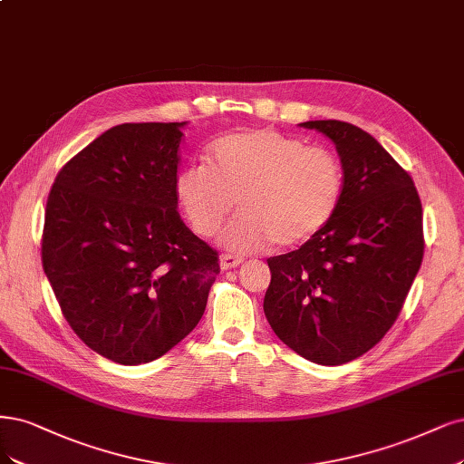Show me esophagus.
Listing matches in <instances>:
<instances>
[{
  "instance_id": "obj_1",
  "label": "esophagus",
  "mask_w": 464,
  "mask_h": 464,
  "mask_svg": "<svg viewBox=\"0 0 464 464\" xmlns=\"http://www.w3.org/2000/svg\"><path fill=\"white\" fill-rule=\"evenodd\" d=\"M244 263L242 257H237V255H232V253H225L220 255V268L222 270H230V268H236Z\"/></svg>"
}]
</instances>
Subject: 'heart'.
Here are the masks:
<instances>
[{"instance_id":"b5f03b06","label":"heart","mask_w":464,"mask_h":464,"mask_svg":"<svg viewBox=\"0 0 464 464\" xmlns=\"http://www.w3.org/2000/svg\"><path fill=\"white\" fill-rule=\"evenodd\" d=\"M342 191L334 153L275 129L222 136L209 148V167L191 165L174 179L179 209L201 237L217 234L236 199L242 213L222 232V244L237 251L307 244L328 227Z\"/></svg>"}]
</instances>
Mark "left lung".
Returning a JSON list of instances; mask_svg holds the SVG:
<instances>
[{
    "mask_svg": "<svg viewBox=\"0 0 464 464\" xmlns=\"http://www.w3.org/2000/svg\"><path fill=\"white\" fill-rule=\"evenodd\" d=\"M338 150L343 191L328 227L266 259L265 316L297 355L335 366L372 349L395 323L422 255V203L409 172L359 126L307 121Z\"/></svg>",
    "mask_w": 464,
    "mask_h": 464,
    "instance_id": "8db88e82",
    "label": "left lung"
}]
</instances>
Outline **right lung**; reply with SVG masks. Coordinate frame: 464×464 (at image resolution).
I'll return each mask as SVG.
<instances>
[{
  "label": "right lung",
  "instance_id": "right-lung-1",
  "mask_svg": "<svg viewBox=\"0 0 464 464\" xmlns=\"http://www.w3.org/2000/svg\"><path fill=\"white\" fill-rule=\"evenodd\" d=\"M186 122H126L63 167L45 205L42 265L67 323L119 364L163 357L201 321L218 253L179 215Z\"/></svg>",
  "mask_w": 464,
  "mask_h": 464
}]
</instances>
